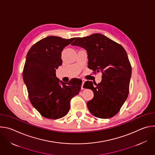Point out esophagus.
<instances>
[{
  "label": "esophagus",
  "mask_w": 155,
  "mask_h": 155,
  "mask_svg": "<svg viewBox=\"0 0 155 155\" xmlns=\"http://www.w3.org/2000/svg\"><path fill=\"white\" fill-rule=\"evenodd\" d=\"M84 80H82V84H81V90H83L84 87H83V84H84Z\"/></svg>",
  "instance_id": "obj_1"
}]
</instances>
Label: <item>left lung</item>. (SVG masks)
Listing matches in <instances>:
<instances>
[{
	"label": "left lung",
	"mask_w": 155,
	"mask_h": 155,
	"mask_svg": "<svg viewBox=\"0 0 155 155\" xmlns=\"http://www.w3.org/2000/svg\"><path fill=\"white\" fill-rule=\"evenodd\" d=\"M85 49L88 68L102 72L101 82L87 81L83 87L94 93L87 107L93 115L100 118H112L118 114L129 94L132 69L124 48L101 34L78 37L71 44Z\"/></svg>",
	"instance_id": "left-lung-1"
}]
</instances>
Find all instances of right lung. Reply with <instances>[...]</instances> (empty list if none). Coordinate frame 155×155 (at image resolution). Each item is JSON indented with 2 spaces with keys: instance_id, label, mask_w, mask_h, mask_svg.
I'll use <instances>...</instances> for the list:
<instances>
[{
  "instance_id": "1",
  "label": "right lung",
  "mask_w": 155,
  "mask_h": 155,
  "mask_svg": "<svg viewBox=\"0 0 155 155\" xmlns=\"http://www.w3.org/2000/svg\"><path fill=\"white\" fill-rule=\"evenodd\" d=\"M75 39L47 37L35 43L27 54L23 80L31 103L46 118L56 120L67 115L71 100L80 91V79L65 83L56 77V69L62 64V50Z\"/></svg>"
}]
</instances>
